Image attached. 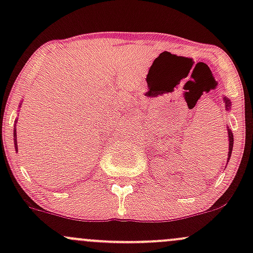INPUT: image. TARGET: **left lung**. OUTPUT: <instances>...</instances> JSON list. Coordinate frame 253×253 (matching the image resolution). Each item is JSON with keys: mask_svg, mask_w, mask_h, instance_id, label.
Segmentation results:
<instances>
[{"mask_svg": "<svg viewBox=\"0 0 253 253\" xmlns=\"http://www.w3.org/2000/svg\"><path fill=\"white\" fill-rule=\"evenodd\" d=\"M223 102H225L226 110L229 112V109H231V101H229L226 96H223ZM227 134H228V157H227V162H228L229 158H231L232 150H233V141H234L233 133H232V130H231V128H229V127H227Z\"/></svg>", "mask_w": 253, "mask_h": 253, "instance_id": "left-lung-1", "label": "left lung"}]
</instances>
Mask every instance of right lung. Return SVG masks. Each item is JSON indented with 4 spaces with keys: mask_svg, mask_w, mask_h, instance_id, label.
Returning <instances> with one entry per match:
<instances>
[{
    "mask_svg": "<svg viewBox=\"0 0 253 253\" xmlns=\"http://www.w3.org/2000/svg\"><path fill=\"white\" fill-rule=\"evenodd\" d=\"M19 106H21V103L19 104ZM16 123H17V120H15V124H14V145H15V150L17 151V143H16V128H15V126H16Z\"/></svg>",
    "mask_w": 253,
    "mask_h": 253,
    "instance_id": "1",
    "label": "right lung"
}]
</instances>
